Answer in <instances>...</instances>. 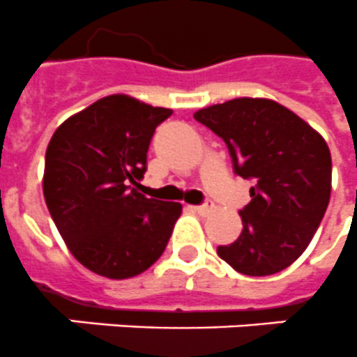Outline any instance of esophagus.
Wrapping results in <instances>:
<instances>
[{
  "label": "esophagus",
  "instance_id": "1",
  "mask_svg": "<svg viewBox=\"0 0 357 357\" xmlns=\"http://www.w3.org/2000/svg\"><path fill=\"white\" fill-rule=\"evenodd\" d=\"M196 211H198L199 214L213 213V211H214V204H213V202H211V199H207V202H205L204 205H198V207H196Z\"/></svg>",
  "mask_w": 357,
  "mask_h": 357
}]
</instances>
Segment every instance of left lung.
Segmentation results:
<instances>
[{
  "label": "left lung",
  "instance_id": "left-lung-1",
  "mask_svg": "<svg viewBox=\"0 0 357 357\" xmlns=\"http://www.w3.org/2000/svg\"><path fill=\"white\" fill-rule=\"evenodd\" d=\"M227 144L234 172L253 179L244 229L218 257L249 277L279 273L304 253L332 190L328 144L299 115L269 98H233L194 113Z\"/></svg>",
  "mask_w": 357,
  "mask_h": 357
}]
</instances>
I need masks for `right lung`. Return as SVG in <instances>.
Here are the masks:
<instances>
[{
  "instance_id": "right-lung-1",
  "label": "right lung",
  "mask_w": 357,
  "mask_h": 357,
  "mask_svg": "<svg viewBox=\"0 0 357 357\" xmlns=\"http://www.w3.org/2000/svg\"><path fill=\"white\" fill-rule=\"evenodd\" d=\"M172 115L128 95L104 97L53 133L43 196L71 255L108 279L143 273L163 255L181 204L146 198L132 185L146 172L153 132Z\"/></svg>"
}]
</instances>
